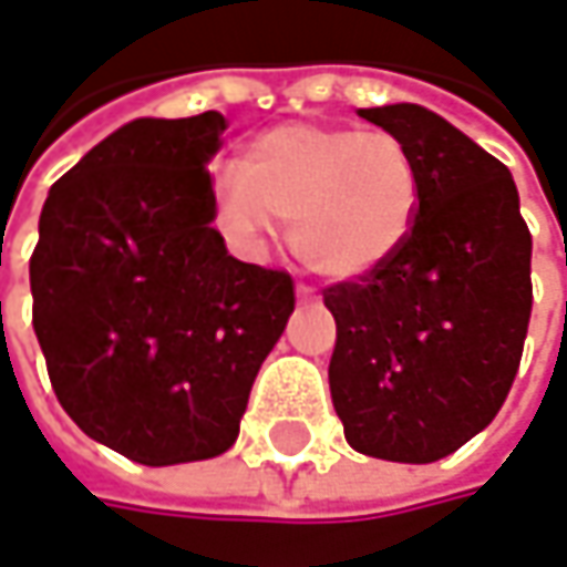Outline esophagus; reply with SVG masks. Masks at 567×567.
I'll use <instances>...</instances> for the list:
<instances>
[{
	"mask_svg": "<svg viewBox=\"0 0 567 567\" xmlns=\"http://www.w3.org/2000/svg\"><path fill=\"white\" fill-rule=\"evenodd\" d=\"M295 295H298V301H315V298H318L311 285H298V288H295Z\"/></svg>",
	"mask_w": 567,
	"mask_h": 567,
	"instance_id": "1",
	"label": "esophagus"
}]
</instances>
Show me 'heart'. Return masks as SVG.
Wrapping results in <instances>:
<instances>
[{
    "label": "heart",
    "instance_id": "b5f03b06",
    "mask_svg": "<svg viewBox=\"0 0 567 567\" xmlns=\"http://www.w3.org/2000/svg\"><path fill=\"white\" fill-rule=\"evenodd\" d=\"M422 172L389 132L288 123L256 135L236 175L214 187V220L256 249L269 220L288 224L295 256L318 276L360 279L392 259L415 230Z\"/></svg>",
    "mask_w": 567,
    "mask_h": 567
}]
</instances>
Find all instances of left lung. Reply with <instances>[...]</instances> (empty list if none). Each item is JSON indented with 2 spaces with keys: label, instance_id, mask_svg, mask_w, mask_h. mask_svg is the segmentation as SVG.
<instances>
[{
  "label": "left lung",
  "instance_id": "8db88e82",
  "mask_svg": "<svg viewBox=\"0 0 567 567\" xmlns=\"http://www.w3.org/2000/svg\"><path fill=\"white\" fill-rule=\"evenodd\" d=\"M419 162L422 210L380 269L324 288L337 321L328 367L347 444L432 464L496 419L533 315V236L509 168L437 113L360 110Z\"/></svg>",
  "mask_w": 567,
  "mask_h": 567
}]
</instances>
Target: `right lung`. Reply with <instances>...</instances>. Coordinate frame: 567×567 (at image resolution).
Masks as SVG:
<instances>
[{"instance_id":"right-lung-1","label":"right lung","mask_w":567,"mask_h":567,"mask_svg":"<svg viewBox=\"0 0 567 567\" xmlns=\"http://www.w3.org/2000/svg\"><path fill=\"white\" fill-rule=\"evenodd\" d=\"M227 120H132L48 190L28 262L31 324L83 435L168 467L233 447L252 380L295 311L282 269L233 259L207 162Z\"/></svg>"}]
</instances>
